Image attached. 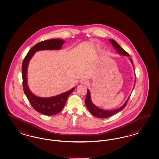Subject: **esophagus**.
I'll use <instances>...</instances> for the list:
<instances>
[{
    "mask_svg": "<svg viewBox=\"0 0 159 159\" xmlns=\"http://www.w3.org/2000/svg\"><path fill=\"white\" fill-rule=\"evenodd\" d=\"M81 83L83 84H88V80H86L85 79H83L81 80Z\"/></svg>",
    "mask_w": 159,
    "mask_h": 159,
    "instance_id": "34e87169",
    "label": "esophagus"
}]
</instances>
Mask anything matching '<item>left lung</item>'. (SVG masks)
<instances>
[{
	"instance_id": "obj_1",
	"label": "left lung",
	"mask_w": 159,
	"mask_h": 159,
	"mask_svg": "<svg viewBox=\"0 0 159 159\" xmlns=\"http://www.w3.org/2000/svg\"><path fill=\"white\" fill-rule=\"evenodd\" d=\"M110 41L111 42V43H112V45L114 47V48L118 51L119 53H120L121 55H123L129 56V53L126 51H125L120 46L118 45L115 40H114L113 39H110ZM130 60L131 61V62H132V60L131 59H130ZM128 99H128V100L126 101V102L125 103V104L123 106L121 107L120 108L117 109V110H113V111L104 110L99 108L97 107H96V106L92 104V101H91L90 92H89V90H88L87 95H86V99H85V104H86V106L87 107V108H88L89 112L93 116H95L97 117H98V118L103 119V118H107V117H110V116H113L114 114L118 113L119 111H121V110H123L126 106L127 102L128 101Z\"/></svg>"
}]
</instances>
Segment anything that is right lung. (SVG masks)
<instances>
[{
  "label": "right lung",
  "mask_w": 159,
  "mask_h": 159,
  "mask_svg": "<svg viewBox=\"0 0 159 159\" xmlns=\"http://www.w3.org/2000/svg\"><path fill=\"white\" fill-rule=\"evenodd\" d=\"M64 41L60 39H50L40 42L33 46L26 55L22 65L23 87L24 93L30 102L33 108L39 113L52 116L60 113L63 109L66 101L75 88L51 98H40L36 97L31 92L27 82V70L29 61L34 53L40 50L60 49Z\"/></svg>",
  "instance_id": "right-lung-1"
}]
</instances>
